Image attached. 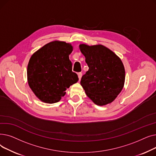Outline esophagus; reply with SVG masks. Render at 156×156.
<instances>
[{
  "label": "esophagus",
  "mask_w": 156,
  "mask_h": 156,
  "mask_svg": "<svg viewBox=\"0 0 156 156\" xmlns=\"http://www.w3.org/2000/svg\"><path fill=\"white\" fill-rule=\"evenodd\" d=\"M78 78H79V80H80L81 77H82V73H78Z\"/></svg>",
  "instance_id": "1"
}]
</instances>
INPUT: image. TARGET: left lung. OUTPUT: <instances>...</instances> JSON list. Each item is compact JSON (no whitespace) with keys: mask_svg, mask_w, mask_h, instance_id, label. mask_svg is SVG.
Returning <instances> with one entry per match:
<instances>
[{"mask_svg":"<svg viewBox=\"0 0 156 156\" xmlns=\"http://www.w3.org/2000/svg\"><path fill=\"white\" fill-rule=\"evenodd\" d=\"M89 68L80 84L94 104L105 105L113 102L121 92L125 70L121 59L102 45H79Z\"/></svg>","mask_w":156,"mask_h":156,"instance_id":"obj_1","label":"left lung"}]
</instances>
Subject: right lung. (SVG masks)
I'll return each instance as SVG.
<instances>
[{
	"label": "right lung",
	"instance_id": "1",
	"mask_svg": "<svg viewBox=\"0 0 156 156\" xmlns=\"http://www.w3.org/2000/svg\"><path fill=\"white\" fill-rule=\"evenodd\" d=\"M71 44L55 40L39 48L30 57L27 68L30 88L39 100L48 104L59 102L65 91L78 81L72 71L69 55Z\"/></svg>",
	"mask_w": 156,
	"mask_h": 156
}]
</instances>
